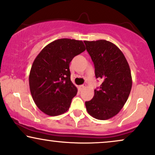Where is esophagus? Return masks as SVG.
I'll use <instances>...</instances> for the list:
<instances>
[{
  "mask_svg": "<svg viewBox=\"0 0 155 155\" xmlns=\"http://www.w3.org/2000/svg\"><path fill=\"white\" fill-rule=\"evenodd\" d=\"M78 88H79V91H81L84 88V85H79V87H78Z\"/></svg>",
  "mask_w": 155,
  "mask_h": 155,
  "instance_id": "esophagus-1",
  "label": "esophagus"
}]
</instances>
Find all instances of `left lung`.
I'll return each mask as SVG.
<instances>
[{
	"mask_svg": "<svg viewBox=\"0 0 155 155\" xmlns=\"http://www.w3.org/2000/svg\"><path fill=\"white\" fill-rule=\"evenodd\" d=\"M94 66L97 79L102 83L94 95L85 102L88 113L98 120L115 116L127 101L132 87L131 71L120 49L109 41H84Z\"/></svg>",
	"mask_w": 155,
	"mask_h": 155,
	"instance_id": "obj_1",
	"label": "left lung"
}]
</instances>
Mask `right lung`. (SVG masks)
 Here are the masks:
<instances>
[{
	"mask_svg": "<svg viewBox=\"0 0 155 155\" xmlns=\"http://www.w3.org/2000/svg\"><path fill=\"white\" fill-rule=\"evenodd\" d=\"M85 49L82 41L59 39L48 44L35 58L29 88L35 104L44 113L55 116L68 110L77 93L71 81L69 64Z\"/></svg>",
	"mask_w": 155,
	"mask_h": 155,
	"instance_id": "obj_1",
	"label": "right lung"
}]
</instances>
